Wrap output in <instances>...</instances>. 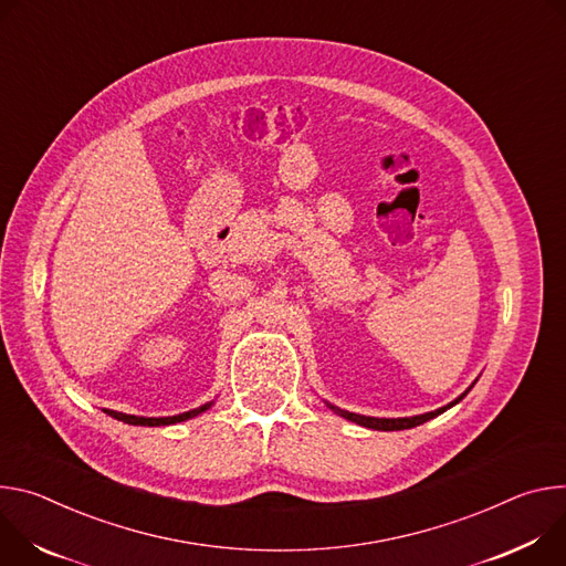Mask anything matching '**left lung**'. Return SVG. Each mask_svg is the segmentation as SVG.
<instances>
[{
    "label": "left lung",
    "instance_id": "8db88e82",
    "mask_svg": "<svg viewBox=\"0 0 566 566\" xmlns=\"http://www.w3.org/2000/svg\"><path fill=\"white\" fill-rule=\"evenodd\" d=\"M468 391H470V389H468ZM468 391L461 394L454 402H450V405H446V407H441V409L429 411V413H420V416H411V418H373V416H359V413L344 411V409H339V407H335V405H331V402H326V405H328L335 413H339L342 418H346V420H350V422H357V424H361V427L380 429V431H398V429H411V427H416V424H422V422H427V420H431V418H436V416H441V413L448 411L450 407L459 405V402L468 396Z\"/></svg>",
    "mask_w": 566,
    "mask_h": 566
}]
</instances>
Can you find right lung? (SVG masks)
Wrapping results in <instances>:
<instances>
[{
    "mask_svg": "<svg viewBox=\"0 0 566 566\" xmlns=\"http://www.w3.org/2000/svg\"><path fill=\"white\" fill-rule=\"evenodd\" d=\"M213 402H207L202 405L200 409H191L186 413H177V416H166V418H146V416H130V413H120V411H112V409H103L107 416L116 418V420H123L128 424H142V427H161V424H175V422H181V420H188V418H196L200 416L202 411H207Z\"/></svg>",
    "mask_w": 566,
    "mask_h": 566,
    "instance_id": "1",
    "label": "right lung"
}]
</instances>
